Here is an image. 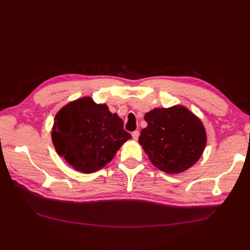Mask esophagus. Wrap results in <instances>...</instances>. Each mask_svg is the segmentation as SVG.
Returning <instances> with one entry per match:
<instances>
[{
  "label": "esophagus",
  "mask_w": 250,
  "mask_h": 250,
  "mask_svg": "<svg viewBox=\"0 0 250 250\" xmlns=\"http://www.w3.org/2000/svg\"><path fill=\"white\" fill-rule=\"evenodd\" d=\"M131 135H132V139H133L134 141H137V140L139 139V137H140V132H139L138 130H135V131H133V132L131 133Z\"/></svg>",
  "instance_id": "34e87169"
}]
</instances>
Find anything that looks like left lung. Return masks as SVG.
I'll use <instances>...</instances> for the list:
<instances>
[{
  "mask_svg": "<svg viewBox=\"0 0 250 250\" xmlns=\"http://www.w3.org/2000/svg\"><path fill=\"white\" fill-rule=\"evenodd\" d=\"M148 126L141 131L140 145L156 168L176 174L197 162L207 144L201 121L180 105L154 108L145 115Z\"/></svg>",
  "mask_w": 250,
  "mask_h": 250,
  "instance_id": "obj_1",
  "label": "left lung"
}]
</instances>
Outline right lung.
I'll use <instances>...</instances> for the list:
<instances>
[{
    "label": "right lung",
    "mask_w": 250,
    "mask_h": 250,
    "mask_svg": "<svg viewBox=\"0 0 250 250\" xmlns=\"http://www.w3.org/2000/svg\"><path fill=\"white\" fill-rule=\"evenodd\" d=\"M129 139L131 135L124 130L122 119L88 97L60 109L52 131L58 155L82 173L102 169Z\"/></svg>",
    "instance_id": "right-lung-1"
}]
</instances>
